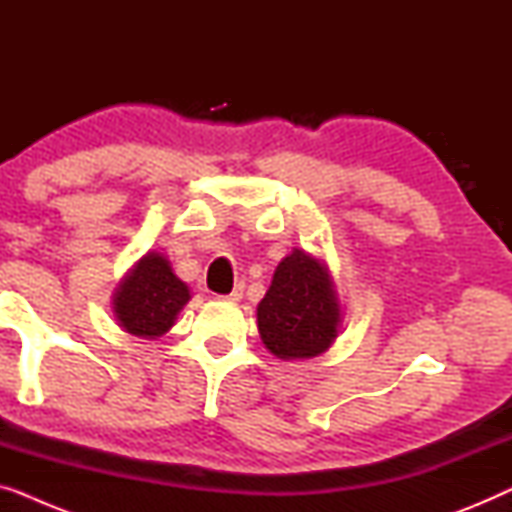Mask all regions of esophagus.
<instances>
[{"instance_id": "obj_1", "label": "esophagus", "mask_w": 512, "mask_h": 512, "mask_svg": "<svg viewBox=\"0 0 512 512\" xmlns=\"http://www.w3.org/2000/svg\"><path fill=\"white\" fill-rule=\"evenodd\" d=\"M242 293H244V284L240 282V284H235V289L228 293V296H219L221 300H228V303H237V300L242 298Z\"/></svg>"}]
</instances>
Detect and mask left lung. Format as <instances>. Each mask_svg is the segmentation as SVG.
<instances>
[{"label": "left lung", "mask_w": 512, "mask_h": 512, "mask_svg": "<svg viewBox=\"0 0 512 512\" xmlns=\"http://www.w3.org/2000/svg\"><path fill=\"white\" fill-rule=\"evenodd\" d=\"M340 310L331 279L317 258L293 251L277 265L258 303V333L279 359H312L338 335Z\"/></svg>", "instance_id": "8db88e82"}]
</instances>
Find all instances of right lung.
<instances>
[{"label": "right lung", "instance_id": "obj_1", "mask_svg": "<svg viewBox=\"0 0 512 512\" xmlns=\"http://www.w3.org/2000/svg\"><path fill=\"white\" fill-rule=\"evenodd\" d=\"M188 298V286L174 275L167 258L146 254L118 286L114 310L128 333L158 338L170 331Z\"/></svg>", "mask_w": 512, "mask_h": 512}]
</instances>
